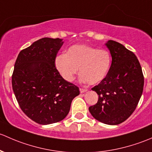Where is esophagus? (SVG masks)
Wrapping results in <instances>:
<instances>
[{
	"label": "esophagus",
	"mask_w": 152,
	"mask_h": 152,
	"mask_svg": "<svg viewBox=\"0 0 152 152\" xmlns=\"http://www.w3.org/2000/svg\"><path fill=\"white\" fill-rule=\"evenodd\" d=\"M88 90L86 88H80V92L81 94L84 93V92H86Z\"/></svg>",
	"instance_id": "obj_1"
}]
</instances>
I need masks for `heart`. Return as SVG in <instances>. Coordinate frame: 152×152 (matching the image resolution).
Here are the masks:
<instances>
[{
  "label": "heart",
  "mask_w": 152,
  "mask_h": 152,
  "mask_svg": "<svg viewBox=\"0 0 152 152\" xmlns=\"http://www.w3.org/2000/svg\"><path fill=\"white\" fill-rule=\"evenodd\" d=\"M111 56L105 50L85 45L70 47L66 54H61L55 59V66L67 82L74 80L80 68V81L95 85L102 81L108 73Z\"/></svg>",
  "instance_id": "1"
}]
</instances>
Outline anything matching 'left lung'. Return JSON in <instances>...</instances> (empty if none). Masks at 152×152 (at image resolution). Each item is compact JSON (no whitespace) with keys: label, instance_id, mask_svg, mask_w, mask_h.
<instances>
[{"label":"left lung","instance_id":"1","mask_svg":"<svg viewBox=\"0 0 152 152\" xmlns=\"http://www.w3.org/2000/svg\"><path fill=\"white\" fill-rule=\"evenodd\" d=\"M105 45L112 63L104 79L91 88L99 98L88 110L100 122L116 125L127 119L135 110L143 93L144 77L138 59L132 51L113 40Z\"/></svg>","mask_w":152,"mask_h":152}]
</instances>
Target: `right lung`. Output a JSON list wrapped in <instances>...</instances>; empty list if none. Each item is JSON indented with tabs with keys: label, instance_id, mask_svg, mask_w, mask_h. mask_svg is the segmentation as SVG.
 Returning a JSON list of instances; mask_svg holds the SVG:
<instances>
[{
	"label": "right lung",
	"instance_id": "obj_1",
	"mask_svg": "<svg viewBox=\"0 0 152 152\" xmlns=\"http://www.w3.org/2000/svg\"><path fill=\"white\" fill-rule=\"evenodd\" d=\"M40 39L19 53L12 77V88L21 110L39 124L58 122L69 113L79 88L66 81L55 66L64 42Z\"/></svg>",
	"mask_w": 152,
	"mask_h": 152
}]
</instances>
